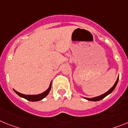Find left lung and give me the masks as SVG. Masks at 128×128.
Segmentation results:
<instances>
[{
  "label": "left lung",
  "instance_id": "1",
  "mask_svg": "<svg viewBox=\"0 0 128 128\" xmlns=\"http://www.w3.org/2000/svg\"><path fill=\"white\" fill-rule=\"evenodd\" d=\"M118 78H119V77H118V78H117V79H116V81L115 82V83H114V84L113 85V86L110 88L109 90L107 91V92H106L105 94H102V95L99 96H97V97L92 98H84L86 99V100H89V101H93V102H97V101H100V100H102V99H104V98L106 97L107 95L110 94V93H111V92L114 90V89L115 88L116 86L117 83H118Z\"/></svg>",
  "mask_w": 128,
  "mask_h": 128
}]
</instances>
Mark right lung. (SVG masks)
<instances>
[{
  "label": "right lung",
  "mask_w": 128,
  "mask_h": 128,
  "mask_svg": "<svg viewBox=\"0 0 128 128\" xmlns=\"http://www.w3.org/2000/svg\"><path fill=\"white\" fill-rule=\"evenodd\" d=\"M51 82L50 83V85H49V87L48 88V90H46L45 92H44L42 94H36V95H26V94H22L21 93H19L18 91L14 90V92H16V94H18V96H19L20 97L23 98L27 100L30 101V102H38V101L42 100V99H44V98H46L47 96L48 95V94L49 93L50 90H51Z\"/></svg>",
  "instance_id": "obj_1"
}]
</instances>
